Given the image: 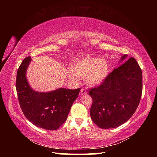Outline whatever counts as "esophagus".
Returning a JSON list of instances; mask_svg holds the SVG:
<instances>
[{
	"label": "esophagus",
	"instance_id": "esophagus-1",
	"mask_svg": "<svg viewBox=\"0 0 157 157\" xmlns=\"http://www.w3.org/2000/svg\"><path fill=\"white\" fill-rule=\"evenodd\" d=\"M86 94H87V91L84 89H82L80 90V92H79V94L80 95H86Z\"/></svg>",
	"mask_w": 157,
	"mask_h": 157
}]
</instances>
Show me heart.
<instances>
[{"label":"heart","mask_w":157,"mask_h":157,"mask_svg":"<svg viewBox=\"0 0 157 157\" xmlns=\"http://www.w3.org/2000/svg\"><path fill=\"white\" fill-rule=\"evenodd\" d=\"M109 73V65L107 61L98 57L86 56L73 61L68 74L71 79L84 78L89 86H96L105 80Z\"/></svg>","instance_id":"obj_1"}]
</instances>
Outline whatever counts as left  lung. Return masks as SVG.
I'll return each mask as SVG.
<instances>
[{"mask_svg": "<svg viewBox=\"0 0 157 157\" xmlns=\"http://www.w3.org/2000/svg\"><path fill=\"white\" fill-rule=\"evenodd\" d=\"M126 57L124 55L121 59ZM89 90L93 99L92 121L100 128H115L126 123L139 105L143 91L141 68L134 57H130L100 85Z\"/></svg>", "mask_w": 157, "mask_h": 157, "instance_id": "1", "label": "left lung"}]
</instances>
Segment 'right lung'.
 <instances>
[{"instance_id": "right-lung-1", "label": "right lung", "mask_w": 157, "mask_h": 157, "mask_svg": "<svg viewBox=\"0 0 157 157\" xmlns=\"http://www.w3.org/2000/svg\"><path fill=\"white\" fill-rule=\"evenodd\" d=\"M30 60V57L25 58L17 71L16 88L21 109L25 118L34 125L48 130H56L67 119L80 88H60L48 93L33 91L25 78Z\"/></svg>"}]
</instances>
